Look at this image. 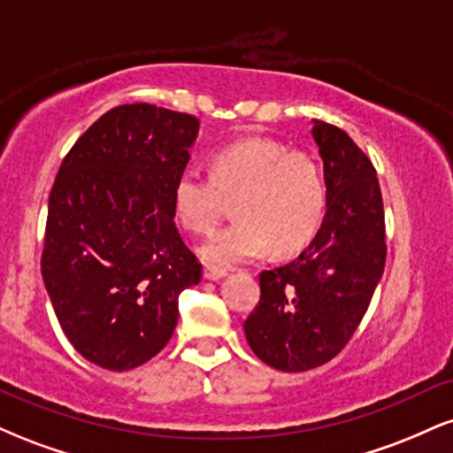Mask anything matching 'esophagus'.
I'll return each instance as SVG.
<instances>
[{
	"instance_id": "34e87169",
	"label": "esophagus",
	"mask_w": 453,
	"mask_h": 453,
	"mask_svg": "<svg viewBox=\"0 0 453 453\" xmlns=\"http://www.w3.org/2000/svg\"><path fill=\"white\" fill-rule=\"evenodd\" d=\"M227 274L226 268H217V266H211V264H206L204 266V279L209 280H219Z\"/></svg>"
}]
</instances>
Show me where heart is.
Wrapping results in <instances>:
<instances>
[{
    "mask_svg": "<svg viewBox=\"0 0 453 453\" xmlns=\"http://www.w3.org/2000/svg\"><path fill=\"white\" fill-rule=\"evenodd\" d=\"M226 200H236L238 221L200 249L217 266L251 262L270 244L280 256L309 244L324 221L326 180L309 153L289 150L279 140L247 138L215 150L209 176L185 170L174 183V215L194 234L215 227Z\"/></svg>",
    "mask_w": 453,
    "mask_h": 453,
    "instance_id": "heart-1",
    "label": "heart"
}]
</instances>
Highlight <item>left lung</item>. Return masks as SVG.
<instances>
[{
  "label": "left lung",
  "instance_id": "left-lung-1",
  "mask_svg": "<svg viewBox=\"0 0 453 453\" xmlns=\"http://www.w3.org/2000/svg\"><path fill=\"white\" fill-rule=\"evenodd\" d=\"M326 217L294 262L259 273V303L244 336L262 362L304 372L339 356L386 268V215L375 165L341 127L315 121Z\"/></svg>",
  "mask_w": 453,
  "mask_h": 453
}]
</instances>
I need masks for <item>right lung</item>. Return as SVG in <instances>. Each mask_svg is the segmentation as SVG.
<instances>
[{
  "instance_id": "1",
  "label": "right lung",
  "mask_w": 453,
  "mask_h": 453,
  "mask_svg": "<svg viewBox=\"0 0 453 453\" xmlns=\"http://www.w3.org/2000/svg\"><path fill=\"white\" fill-rule=\"evenodd\" d=\"M197 129L194 114L123 104L76 140L57 173L42 279L67 341L108 371L157 356L180 292L202 279L173 204Z\"/></svg>"
}]
</instances>
